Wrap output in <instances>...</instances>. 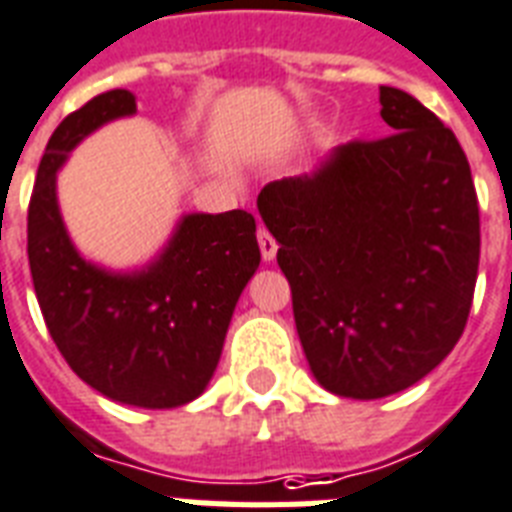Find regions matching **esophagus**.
Segmentation results:
<instances>
[{
  "mask_svg": "<svg viewBox=\"0 0 512 512\" xmlns=\"http://www.w3.org/2000/svg\"><path fill=\"white\" fill-rule=\"evenodd\" d=\"M259 248L264 261H272L277 256V240L267 232V227H259Z\"/></svg>",
  "mask_w": 512,
  "mask_h": 512,
  "instance_id": "esophagus-1",
  "label": "esophagus"
}]
</instances>
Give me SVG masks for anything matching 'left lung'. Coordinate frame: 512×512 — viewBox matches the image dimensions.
Listing matches in <instances>:
<instances>
[{"label": "left lung", "instance_id": "left-lung-1", "mask_svg": "<svg viewBox=\"0 0 512 512\" xmlns=\"http://www.w3.org/2000/svg\"><path fill=\"white\" fill-rule=\"evenodd\" d=\"M380 105L391 134L259 192L309 367L349 399L396 394L441 365L468 322L481 253L452 129L402 89L380 87Z\"/></svg>", "mask_w": 512, "mask_h": 512}]
</instances>
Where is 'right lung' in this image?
<instances>
[{
    "mask_svg": "<svg viewBox=\"0 0 512 512\" xmlns=\"http://www.w3.org/2000/svg\"><path fill=\"white\" fill-rule=\"evenodd\" d=\"M137 113L126 89L73 110L49 137L28 203V264L44 322L76 375L113 402L169 410L203 394L243 288L261 261L248 211L190 214L134 275L79 256L57 208L55 174L97 126Z\"/></svg>",
    "mask_w": 512,
    "mask_h": 512,
    "instance_id": "add662e5",
    "label": "right lung"
}]
</instances>
